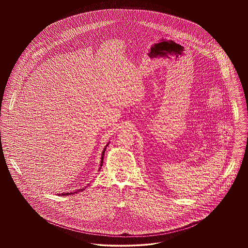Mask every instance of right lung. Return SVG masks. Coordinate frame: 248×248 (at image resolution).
Here are the masks:
<instances>
[{
	"mask_svg": "<svg viewBox=\"0 0 248 248\" xmlns=\"http://www.w3.org/2000/svg\"><path fill=\"white\" fill-rule=\"evenodd\" d=\"M108 145V143L107 144L106 146H105V148H104V150H103V152H102V154H101V161H100V167H99V169H98V171L100 170V168H101V166L103 165V158H104V154H105V151H106L107 146ZM86 187H83V189H77L76 191H74V192H63V193H60L59 195L60 196H65V195H71V194H74V193H78V192H80V191H83V189H85Z\"/></svg>",
	"mask_w": 248,
	"mask_h": 248,
	"instance_id": "1",
	"label": "right lung"
}]
</instances>
